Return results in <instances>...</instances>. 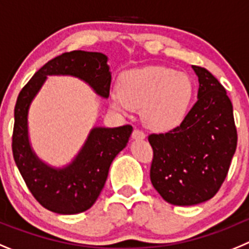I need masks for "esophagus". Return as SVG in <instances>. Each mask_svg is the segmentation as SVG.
Here are the masks:
<instances>
[{"mask_svg":"<svg viewBox=\"0 0 249 249\" xmlns=\"http://www.w3.org/2000/svg\"><path fill=\"white\" fill-rule=\"evenodd\" d=\"M131 138H133L134 140H144V139L146 138V135H145L144 131H141V130L135 129L133 131V135H131Z\"/></svg>","mask_w":249,"mask_h":249,"instance_id":"34e87169","label":"esophagus"}]
</instances>
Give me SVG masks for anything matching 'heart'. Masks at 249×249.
<instances>
[{
  "label": "heart",
  "instance_id": "1",
  "mask_svg": "<svg viewBox=\"0 0 249 249\" xmlns=\"http://www.w3.org/2000/svg\"><path fill=\"white\" fill-rule=\"evenodd\" d=\"M115 110L142 109L145 125L155 131H170L186 120L195 100V84L185 73L160 66L125 71L119 91L110 94Z\"/></svg>",
  "mask_w": 249,
  "mask_h": 249
}]
</instances>
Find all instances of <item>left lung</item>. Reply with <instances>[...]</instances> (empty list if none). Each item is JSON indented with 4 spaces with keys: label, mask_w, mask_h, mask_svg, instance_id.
<instances>
[{
    "label": "left lung",
    "mask_w": 249,
    "mask_h": 249,
    "mask_svg": "<svg viewBox=\"0 0 249 249\" xmlns=\"http://www.w3.org/2000/svg\"><path fill=\"white\" fill-rule=\"evenodd\" d=\"M198 77L197 102L185 122L165 134H151L150 180L171 205L192 206L210 200L227 176L237 147L233 107L221 83L205 68Z\"/></svg>",
    "instance_id": "1"
}]
</instances>
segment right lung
Masks as SVG:
<instances>
[{"label": "right lung", "instance_id": "1", "mask_svg": "<svg viewBox=\"0 0 249 249\" xmlns=\"http://www.w3.org/2000/svg\"><path fill=\"white\" fill-rule=\"evenodd\" d=\"M48 75H71L87 83L108 99L111 73L108 57L99 52L73 51L44 64L19 93L15 107L12 152L31 194L44 208L59 214H75L94 205L108 178L115 156L126 146L131 125L94 126L75 158L63 167L51 166L38 158L28 135V111Z\"/></svg>", "mask_w": 249, "mask_h": 249}]
</instances>
